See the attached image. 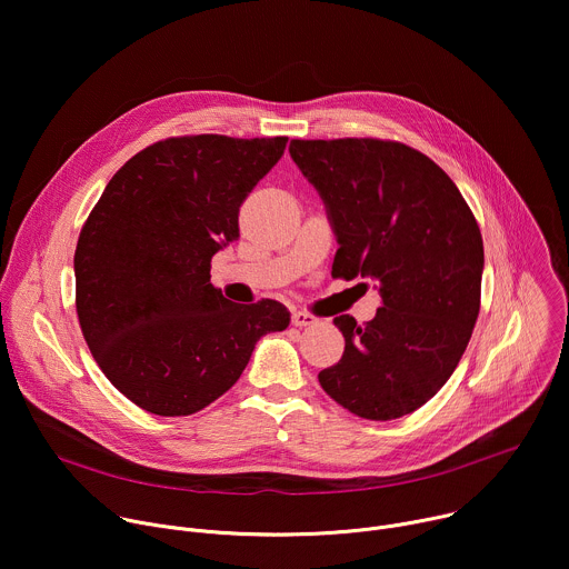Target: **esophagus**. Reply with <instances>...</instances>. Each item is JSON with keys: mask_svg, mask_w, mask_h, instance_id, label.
I'll use <instances>...</instances> for the list:
<instances>
[{"mask_svg": "<svg viewBox=\"0 0 569 569\" xmlns=\"http://www.w3.org/2000/svg\"><path fill=\"white\" fill-rule=\"evenodd\" d=\"M290 321H292V327H310V323H315V317L312 315H308V312H301V310H295L292 315H290Z\"/></svg>", "mask_w": 569, "mask_h": 569, "instance_id": "1", "label": "esophagus"}]
</instances>
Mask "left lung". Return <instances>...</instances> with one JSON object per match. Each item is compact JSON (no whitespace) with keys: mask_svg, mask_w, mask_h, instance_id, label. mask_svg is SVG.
<instances>
[{"mask_svg":"<svg viewBox=\"0 0 569 569\" xmlns=\"http://www.w3.org/2000/svg\"><path fill=\"white\" fill-rule=\"evenodd\" d=\"M290 157L329 207L340 242L333 277L380 290L362 327L336 317L345 353L319 385L362 419L410 415L446 385L472 336L479 224L448 173L400 141L292 139Z\"/></svg>","mask_w":569,"mask_h":569,"instance_id":"8db88e82","label":"left lung"}]
</instances>
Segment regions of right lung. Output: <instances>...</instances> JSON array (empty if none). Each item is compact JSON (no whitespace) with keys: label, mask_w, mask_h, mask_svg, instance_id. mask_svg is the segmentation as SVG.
<instances>
[{"label":"right lung","mask_w":569,"mask_h":569,"mask_svg":"<svg viewBox=\"0 0 569 569\" xmlns=\"http://www.w3.org/2000/svg\"><path fill=\"white\" fill-rule=\"evenodd\" d=\"M288 137L184 134L114 173L80 229L76 315L106 378L141 410L189 417L222 396L261 336L283 331L274 299L231 303L211 257L238 238V211Z\"/></svg>","instance_id":"right-lung-1"}]
</instances>
